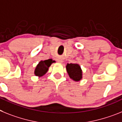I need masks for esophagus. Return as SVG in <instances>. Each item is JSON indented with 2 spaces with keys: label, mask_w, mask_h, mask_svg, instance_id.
Returning a JSON list of instances; mask_svg holds the SVG:
<instances>
[{
  "label": "esophagus",
  "mask_w": 122,
  "mask_h": 122,
  "mask_svg": "<svg viewBox=\"0 0 122 122\" xmlns=\"http://www.w3.org/2000/svg\"><path fill=\"white\" fill-rule=\"evenodd\" d=\"M58 62H60V63H61V62H62V60H61V59H58Z\"/></svg>",
  "instance_id": "obj_1"
}]
</instances>
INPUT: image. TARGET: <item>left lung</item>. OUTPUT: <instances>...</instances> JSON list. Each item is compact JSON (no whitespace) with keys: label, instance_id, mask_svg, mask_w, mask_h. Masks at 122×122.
I'll return each instance as SVG.
<instances>
[{"label":"left lung","instance_id":"8db88e82","mask_svg":"<svg viewBox=\"0 0 122 122\" xmlns=\"http://www.w3.org/2000/svg\"><path fill=\"white\" fill-rule=\"evenodd\" d=\"M66 70L70 78L74 81H79L82 78V71L78 64H67Z\"/></svg>","mask_w":122,"mask_h":122}]
</instances>
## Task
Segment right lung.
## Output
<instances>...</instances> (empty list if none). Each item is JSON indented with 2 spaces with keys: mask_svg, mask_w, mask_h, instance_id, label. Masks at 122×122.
Returning a JSON list of instances; mask_svg holds the SVG:
<instances>
[{
  "mask_svg": "<svg viewBox=\"0 0 122 122\" xmlns=\"http://www.w3.org/2000/svg\"><path fill=\"white\" fill-rule=\"evenodd\" d=\"M53 62L54 61H53V60L51 59L40 61L35 69V75L37 76H39V77L43 76L44 74H46V72L48 71V68Z\"/></svg>",
  "mask_w": 122,
  "mask_h": 122,
  "instance_id": "1",
  "label": "right lung"
}]
</instances>
